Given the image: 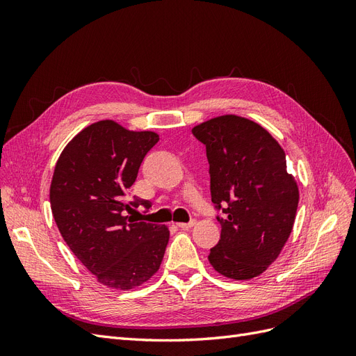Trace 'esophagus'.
Returning a JSON list of instances; mask_svg holds the SVG:
<instances>
[{"mask_svg":"<svg viewBox=\"0 0 356 356\" xmlns=\"http://www.w3.org/2000/svg\"><path fill=\"white\" fill-rule=\"evenodd\" d=\"M195 224H196L195 220H191V221H188V222H177V225H178L179 229H191Z\"/></svg>","mask_w":356,"mask_h":356,"instance_id":"34e87169","label":"esophagus"}]
</instances>
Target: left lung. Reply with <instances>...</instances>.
<instances>
[{
    "label": "left lung",
    "instance_id": "8db88e82",
    "mask_svg": "<svg viewBox=\"0 0 356 356\" xmlns=\"http://www.w3.org/2000/svg\"><path fill=\"white\" fill-rule=\"evenodd\" d=\"M191 132L207 147L212 203L224 213L208 260L225 277L252 279L276 260L294 225L298 187L285 152L264 127L239 115L211 118Z\"/></svg>",
    "mask_w": 356,
    "mask_h": 356
}]
</instances>
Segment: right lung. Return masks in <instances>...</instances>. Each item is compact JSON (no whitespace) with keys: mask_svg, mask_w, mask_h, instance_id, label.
<instances>
[{"mask_svg":"<svg viewBox=\"0 0 356 356\" xmlns=\"http://www.w3.org/2000/svg\"><path fill=\"white\" fill-rule=\"evenodd\" d=\"M157 143L154 132H132L102 120L72 138L53 172L50 207L62 238L108 288L139 286L163 260L166 225L126 217L139 204L152 208L148 200L127 197L145 154Z\"/></svg>","mask_w":356,"mask_h":356,"instance_id":"1","label":"right lung"}]
</instances>
